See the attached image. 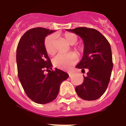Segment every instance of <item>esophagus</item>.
<instances>
[{
	"instance_id": "34e87169",
	"label": "esophagus",
	"mask_w": 126,
	"mask_h": 126,
	"mask_svg": "<svg viewBox=\"0 0 126 126\" xmlns=\"http://www.w3.org/2000/svg\"><path fill=\"white\" fill-rule=\"evenodd\" d=\"M68 74H69V76H71L72 75H73V73H68Z\"/></svg>"
}]
</instances>
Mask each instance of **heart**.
Masks as SVG:
<instances>
[{"mask_svg":"<svg viewBox=\"0 0 126 126\" xmlns=\"http://www.w3.org/2000/svg\"><path fill=\"white\" fill-rule=\"evenodd\" d=\"M63 39L69 44L73 45L78 41V36L71 32H65L63 36ZM55 36L53 34L47 36L44 40V47L47 53L53 55L55 53ZM74 49L78 53H82L84 51V47L82 45L75 46ZM78 60V56L74 52H70L65 54H58L53 59V64L55 67L60 69H65L69 68L74 64Z\"/></svg>","mask_w":126,"mask_h":126,"instance_id":"obj_1","label":"heart"}]
</instances>
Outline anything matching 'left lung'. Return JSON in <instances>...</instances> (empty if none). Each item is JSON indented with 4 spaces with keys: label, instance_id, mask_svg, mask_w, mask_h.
I'll return each instance as SVG.
<instances>
[{
    "label": "left lung",
    "instance_id": "1",
    "mask_svg": "<svg viewBox=\"0 0 126 126\" xmlns=\"http://www.w3.org/2000/svg\"><path fill=\"white\" fill-rule=\"evenodd\" d=\"M66 31L80 36L84 44L82 58L76 67L82 71L87 69V76L84 77L82 84L76 87V92L85 100L98 99L107 90L111 75L113 64L110 44L93 28L79 27Z\"/></svg>",
    "mask_w": 126,
    "mask_h": 126
}]
</instances>
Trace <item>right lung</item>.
<instances>
[{"mask_svg":"<svg viewBox=\"0 0 126 126\" xmlns=\"http://www.w3.org/2000/svg\"><path fill=\"white\" fill-rule=\"evenodd\" d=\"M54 32L44 28L28 30L22 36L16 48L18 76L28 97L35 103L46 104L57 98L61 83L69 77L68 73L55 68L44 47V40ZM45 70L49 71L44 75Z\"/></svg>","mask_w":126,"mask_h":126,"instance_id":"1","label":"right lung"}]
</instances>
